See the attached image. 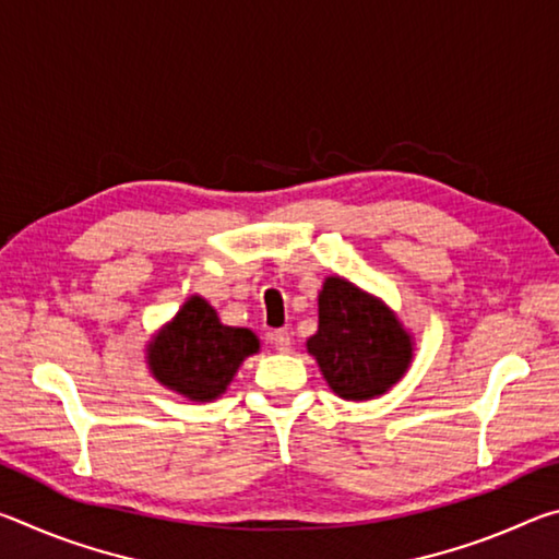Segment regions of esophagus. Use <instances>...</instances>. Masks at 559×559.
Listing matches in <instances>:
<instances>
[{"mask_svg":"<svg viewBox=\"0 0 559 559\" xmlns=\"http://www.w3.org/2000/svg\"><path fill=\"white\" fill-rule=\"evenodd\" d=\"M271 340H273V347H276L278 353H288V349H290V333H288V330H276Z\"/></svg>","mask_w":559,"mask_h":559,"instance_id":"1","label":"esophagus"}]
</instances>
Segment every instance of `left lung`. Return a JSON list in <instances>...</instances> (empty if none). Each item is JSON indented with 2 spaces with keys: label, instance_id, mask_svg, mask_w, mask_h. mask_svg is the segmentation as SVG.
<instances>
[{
  "label": "left lung",
  "instance_id": "obj_1",
  "mask_svg": "<svg viewBox=\"0 0 559 559\" xmlns=\"http://www.w3.org/2000/svg\"><path fill=\"white\" fill-rule=\"evenodd\" d=\"M308 353L318 359L330 390L362 402L402 380L412 340L384 302L333 276L318 296V333L308 340Z\"/></svg>",
  "mask_w": 559,
  "mask_h": 559
}]
</instances>
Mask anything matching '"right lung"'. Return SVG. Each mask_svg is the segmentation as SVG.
<instances>
[{"mask_svg": "<svg viewBox=\"0 0 559 559\" xmlns=\"http://www.w3.org/2000/svg\"><path fill=\"white\" fill-rule=\"evenodd\" d=\"M259 349L251 330L219 323L200 296L189 298L177 318L147 349L150 370L169 390L194 402L216 400L246 357Z\"/></svg>", "mask_w": 559, "mask_h": 559, "instance_id": "add662e5", "label": "right lung"}]
</instances>
